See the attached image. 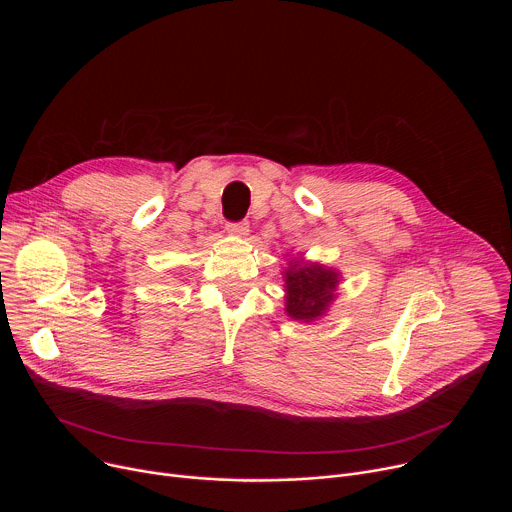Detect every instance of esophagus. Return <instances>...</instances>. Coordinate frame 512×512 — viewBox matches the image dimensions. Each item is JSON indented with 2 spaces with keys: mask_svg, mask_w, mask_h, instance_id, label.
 I'll return each instance as SVG.
<instances>
[{
  "mask_svg": "<svg viewBox=\"0 0 512 512\" xmlns=\"http://www.w3.org/2000/svg\"><path fill=\"white\" fill-rule=\"evenodd\" d=\"M227 233L237 235V237H245L249 233V223L247 221H237V223H227Z\"/></svg>",
  "mask_w": 512,
  "mask_h": 512,
  "instance_id": "esophagus-1",
  "label": "esophagus"
}]
</instances>
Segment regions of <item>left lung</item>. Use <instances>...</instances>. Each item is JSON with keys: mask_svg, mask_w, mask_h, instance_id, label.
<instances>
[{"mask_svg": "<svg viewBox=\"0 0 512 512\" xmlns=\"http://www.w3.org/2000/svg\"><path fill=\"white\" fill-rule=\"evenodd\" d=\"M338 273L322 265H289L285 271V310L294 320L310 322L324 314L334 300Z\"/></svg>", "mask_w": 512, "mask_h": 512, "instance_id": "left-lung-1", "label": "left lung"}]
</instances>
